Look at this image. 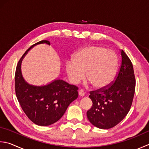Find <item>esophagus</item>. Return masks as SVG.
Masks as SVG:
<instances>
[{
  "mask_svg": "<svg viewBox=\"0 0 149 149\" xmlns=\"http://www.w3.org/2000/svg\"><path fill=\"white\" fill-rule=\"evenodd\" d=\"M79 95L80 96H84V90H82V89H81V90H79Z\"/></svg>",
  "mask_w": 149,
  "mask_h": 149,
  "instance_id": "obj_1",
  "label": "esophagus"
}]
</instances>
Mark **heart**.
Masks as SVG:
<instances>
[{
    "instance_id": "1",
    "label": "heart",
    "mask_w": 149,
    "mask_h": 149,
    "mask_svg": "<svg viewBox=\"0 0 149 149\" xmlns=\"http://www.w3.org/2000/svg\"><path fill=\"white\" fill-rule=\"evenodd\" d=\"M118 67L116 54L100 46L90 45L79 49L72 61L66 65V71L73 83L84 78L95 88L108 86L114 79Z\"/></svg>"
}]
</instances>
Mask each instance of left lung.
Instances as JSON below:
<instances>
[{"instance_id": "obj_1", "label": "left lung", "mask_w": 149, "mask_h": 149, "mask_svg": "<svg viewBox=\"0 0 149 149\" xmlns=\"http://www.w3.org/2000/svg\"><path fill=\"white\" fill-rule=\"evenodd\" d=\"M121 64L119 71L109 86L90 92L92 107L86 112L93 125L109 129L123 120L132 106L136 88L133 65L121 49Z\"/></svg>"}]
</instances>
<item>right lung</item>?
<instances>
[{
	"label": "right lung",
	"instance_id": "obj_1",
	"mask_svg": "<svg viewBox=\"0 0 149 149\" xmlns=\"http://www.w3.org/2000/svg\"><path fill=\"white\" fill-rule=\"evenodd\" d=\"M41 43L50 45L46 40L34 44L19 61L15 74V89L17 100L27 117L37 125L48 126L60 119L69 104L78 97V87L60 79L43 86H34L25 82L20 72L22 58L29 49Z\"/></svg>",
	"mask_w": 149,
	"mask_h": 149
}]
</instances>
